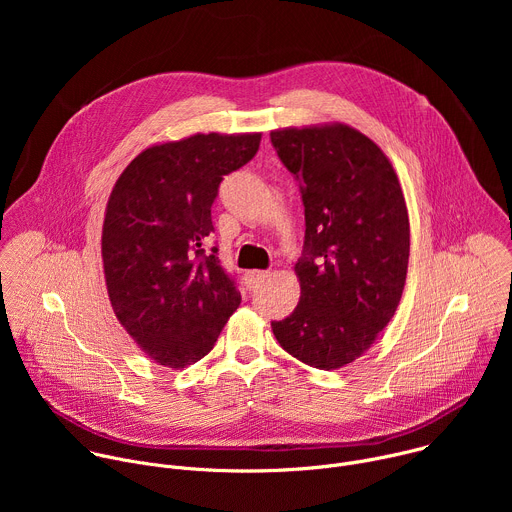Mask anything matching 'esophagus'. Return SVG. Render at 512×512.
<instances>
[{
    "label": "esophagus",
    "instance_id": "1",
    "mask_svg": "<svg viewBox=\"0 0 512 512\" xmlns=\"http://www.w3.org/2000/svg\"><path fill=\"white\" fill-rule=\"evenodd\" d=\"M265 279H267V271H251V273H247V285L249 287H257Z\"/></svg>",
    "mask_w": 512,
    "mask_h": 512
}]
</instances>
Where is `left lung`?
<instances>
[{
	"mask_svg": "<svg viewBox=\"0 0 512 512\" xmlns=\"http://www.w3.org/2000/svg\"><path fill=\"white\" fill-rule=\"evenodd\" d=\"M306 212L296 263L302 296L271 322L283 350L334 371L371 348L399 306L409 263V216L379 145L344 123L271 131Z\"/></svg>",
	"mask_w": 512,
	"mask_h": 512,
	"instance_id": "left-lung-1",
	"label": "left lung"
}]
</instances>
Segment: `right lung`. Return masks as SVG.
I'll return each mask as SVG.
<instances>
[{
    "mask_svg": "<svg viewBox=\"0 0 512 512\" xmlns=\"http://www.w3.org/2000/svg\"><path fill=\"white\" fill-rule=\"evenodd\" d=\"M261 133H196L143 150L117 178L103 223L107 294L152 360L184 369L206 356L241 304L204 239L223 178L259 150Z\"/></svg>",
    "mask_w": 512,
    "mask_h": 512,
    "instance_id": "1",
    "label": "right lung"
}]
</instances>
